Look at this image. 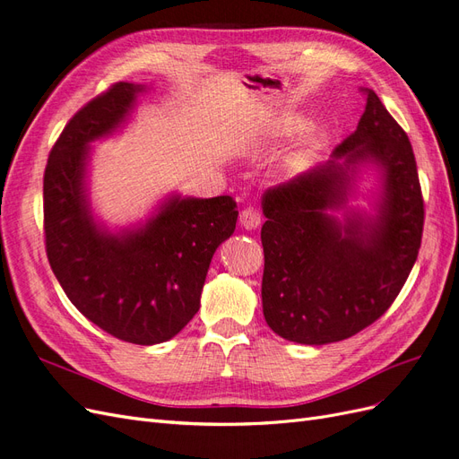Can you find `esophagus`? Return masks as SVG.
Returning <instances> with one entry per match:
<instances>
[{
	"label": "esophagus",
	"mask_w": 459,
	"mask_h": 459,
	"mask_svg": "<svg viewBox=\"0 0 459 459\" xmlns=\"http://www.w3.org/2000/svg\"><path fill=\"white\" fill-rule=\"evenodd\" d=\"M260 212L256 211V208L253 206H247L245 211H241V216H239V224L245 228V230H256L260 226Z\"/></svg>",
	"instance_id": "34e87169"
}]
</instances>
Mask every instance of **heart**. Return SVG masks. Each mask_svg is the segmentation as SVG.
<instances>
[{
	"mask_svg": "<svg viewBox=\"0 0 459 459\" xmlns=\"http://www.w3.org/2000/svg\"><path fill=\"white\" fill-rule=\"evenodd\" d=\"M307 118L300 117V115H293V117H287L285 120H281L280 126L275 128V134L281 135V137H287V135H295L299 132H302L304 128H307ZM319 145H322V135L319 134H308L307 137H304V142L300 143V149H299V155L297 159L299 160H307L310 157L316 155V151L319 149Z\"/></svg>",
	"mask_w": 459,
	"mask_h": 459,
	"instance_id": "b5f03b06",
	"label": "heart"
}]
</instances>
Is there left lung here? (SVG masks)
<instances>
[{"instance_id":"left-lung-1","label":"left lung","mask_w":459,"mask_h":459,"mask_svg":"<svg viewBox=\"0 0 459 459\" xmlns=\"http://www.w3.org/2000/svg\"><path fill=\"white\" fill-rule=\"evenodd\" d=\"M364 91L358 128L331 159L262 195V310L287 341L356 335L388 310L418 260L425 212L413 149L377 93ZM368 169L380 182L373 215L348 206Z\"/></svg>"}]
</instances>
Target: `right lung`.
<instances>
[{
    "instance_id": "add662e5",
    "label": "right lung",
    "mask_w": 459,
    "mask_h": 459,
    "mask_svg": "<svg viewBox=\"0 0 459 459\" xmlns=\"http://www.w3.org/2000/svg\"><path fill=\"white\" fill-rule=\"evenodd\" d=\"M145 90L118 82L68 120L44 174V230L68 300L108 335L147 346L176 337L197 314L208 266L239 212L228 195L172 193L145 221L118 231L93 216L91 143L118 132Z\"/></svg>"
}]
</instances>
